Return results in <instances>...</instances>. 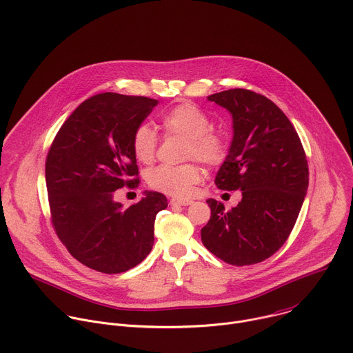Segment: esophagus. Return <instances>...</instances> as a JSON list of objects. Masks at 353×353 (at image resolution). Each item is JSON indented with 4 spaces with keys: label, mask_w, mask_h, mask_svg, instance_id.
<instances>
[{
    "label": "esophagus",
    "mask_w": 353,
    "mask_h": 353,
    "mask_svg": "<svg viewBox=\"0 0 353 353\" xmlns=\"http://www.w3.org/2000/svg\"><path fill=\"white\" fill-rule=\"evenodd\" d=\"M170 203H172V205H180V206H188V205L192 203V201H191V199H179V198H173V199L170 201Z\"/></svg>",
    "instance_id": "obj_1"
}]
</instances>
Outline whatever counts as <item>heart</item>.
Segmentation results:
<instances>
[{
    "label": "heart",
    "mask_w": 353,
    "mask_h": 353,
    "mask_svg": "<svg viewBox=\"0 0 353 353\" xmlns=\"http://www.w3.org/2000/svg\"><path fill=\"white\" fill-rule=\"evenodd\" d=\"M161 122L166 132L187 139L184 151L187 159L194 158L208 166L219 165L224 159L225 141L220 134L209 130V117L198 106L188 102L179 103L162 114ZM157 144V136L147 123L136 128L132 148L139 162L151 163L155 158ZM199 179V168L194 163L159 165L147 173V183L151 188L177 198L188 196Z\"/></svg>",
    "instance_id": "1"
}]
</instances>
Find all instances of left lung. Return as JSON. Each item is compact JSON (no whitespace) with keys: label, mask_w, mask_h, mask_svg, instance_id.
Returning a JSON list of instances; mask_svg holds the SVG:
<instances>
[{"label":"left lung","mask_w":353,"mask_h":353,"mask_svg":"<svg viewBox=\"0 0 353 353\" xmlns=\"http://www.w3.org/2000/svg\"><path fill=\"white\" fill-rule=\"evenodd\" d=\"M208 101L232 119V140L214 184L239 190L243 198L231 210L208 199L212 213L201 240L230 265L259 263L283 247L294 228L309 184L306 155L288 117L265 95L232 88Z\"/></svg>","instance_id":"1"}]
</instances>
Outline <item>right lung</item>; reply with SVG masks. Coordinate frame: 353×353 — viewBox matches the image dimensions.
<instances>
[{"label":"right lung","instance_id":"obj_1","mask_svg":"<svg viewBox=\"0 0 353 353\" xmlns=\"http://www.w3.org/2000/svg\"><path fill=\"white\" fill-rule=\"evenodd\" d=\"M158 99L103 92L79 105L59 129L47 157L46 183L52 224L80 263L101 273L128 272L154 245V224L168 199L145 191L125 208L114 191L139 185L132 148L137 126Z\"/></svg>","mask_w":353,"mask_h":353}]
</instances>
